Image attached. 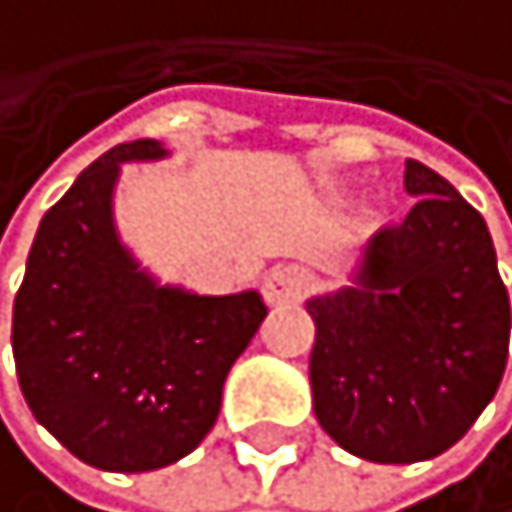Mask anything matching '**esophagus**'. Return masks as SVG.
<instances>
[{"instance_id":"34e87169","label":"esophagus","mask_w":512,"mask_h":512,"mask_svg":"<svg viewBox=\"0 0 512 512\" xmlns=\"http://www.w3.org/2000/svg\"><path fill=\"white\" fill-rule=\"evenodd\" d=\"M309 289V272L302 266H276L263 276V296L269 305L299 302Z\"/></svg>"}]
</instances>
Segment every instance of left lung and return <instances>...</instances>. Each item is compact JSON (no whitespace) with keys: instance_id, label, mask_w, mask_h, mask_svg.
<instances>
[{"instance_id":"8db88e82","label":"left lung","mask_w":512,"mask_h":512,"mask_svg":"<svg viewBox=\"0 0 512 512\" xmlns=\"http://www.w3.org/2000/svg\"><path fill=\"white\" fill-rule=\"evenodd\" d=\"M404 223L368 240L355 286L305 302L315 322L312 408L338 447L414 464L464 437L500 388L510 296L483 216L408 160Z\"/></svg>"}]
</instances>
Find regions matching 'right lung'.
Here are the masks:
<instances>
[{
	"mask_svg": "<svg viewBox=\"0 0 512 512\" xmlns=\"http://www.w3.org/2000/svg\"><path fill=\"white\" fill-rule=\"evenodd\" d=\"M160 157V141H131L81 170L38 223L12 309L15 375L35 421L78 460L121 474L174 464L210 434L223 381L266 319L259 292L160 286L121 243V164Z\"/></svg>",
	"mask_w": 512,
	"mask_h": 512,
	"instance_id": "right-lung-1",
	"label": "right lung"
}]
</instances>
